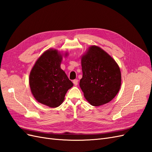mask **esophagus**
Returning a JSON list of instances; mask_svg holds the SVG:
<instances>
[{
  "label": "esophagus",
  "instance_id": "34e87169",
  "mask_svg": "<svg viewBox=\"0 0 152 152\" xmlns=\"http://www.w3.org/2000/svg\"><path fill=\"white\" fill-rule=\"evenodd\" d=\"M73 83L75 86H77L78 84V80L77 79H75L73 80Z\"/></svg>",
  "mask_w": 152,
  "mask_h": 152
}]
</instances>
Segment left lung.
<instances>
[{
  "label": "left lung",
  "instance_id": "8db88e82",
  "mask_svg": "<svg viewBox=\"0 0 152 152\" xmlns=\"http://www.w3.org/2000/svg\"><path fill=\"white\" fill-rule=\"evenodd\" d=\"M82 78L80 87L93 106L112 101L120 89L121 73L117 63L103 49L93 45L81 59Z\"/></svg>",
  "mask_w": 152,
  "mask_h": 152
}]
</instances>
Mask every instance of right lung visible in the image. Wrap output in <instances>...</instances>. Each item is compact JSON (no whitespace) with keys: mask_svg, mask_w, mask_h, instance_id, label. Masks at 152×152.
<instances>
[{"mask_svg":"<svg viewBox=\"0 0 152 152\" xmlns=\"http://www.w3.org/2000/svg\"><path fill=\"white\" fill-rule=\"evenodd\" d=\"M61 55L56 50H48L42 54L30 72L31 91L38 102L49 107L60 105L73 83L60 65Z\"/></svg>","mask_w":152,"mask_h":152,"instance_id":"add662e5","label":"right lung"}]
</instances>
